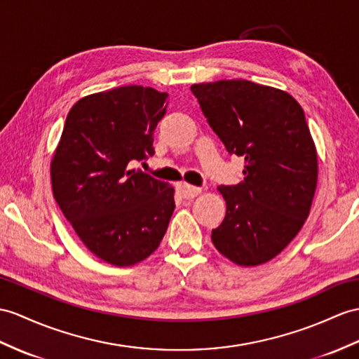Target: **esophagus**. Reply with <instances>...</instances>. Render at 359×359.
Listing matches in <instances>:
<instances>
[{"mask_svg": "<svg viewBox=\"0 0 359 359\" xmlns=\"http://www.w3.org/2000/svg\"><path fill=\"white\" fill-rule=\"evenodd\" d=\"M178 191H180V195L184 198V199H191V198L198 196L203 190H201L199 187L186 184V182H180V184H178Z\"/></svg>", "mask_w": 359, "mask_h": 359, "instance_id": "obj_1", "label": "esophagus"}]
</instances>
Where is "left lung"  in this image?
<instances>
[{
  "instance_id": "obj_1",
  "label": "left lung",
  "mask_w": 359,
  "mask_h": 359,
  "mask_svg": "<svg viewBox=\"0 0 359 359\" xmlns=\"http://www.w3.org/2000/svg\"><path fill=\"white\" fill-rule=\"evenodd\" d=\"M190 90L226 151L245 158L243 181L217 187L226 212L213 245L236 265L266 264L302 230L316 195L318 156L303 108L290 93L243 79Z\"/></svg>"
}]
</instances>
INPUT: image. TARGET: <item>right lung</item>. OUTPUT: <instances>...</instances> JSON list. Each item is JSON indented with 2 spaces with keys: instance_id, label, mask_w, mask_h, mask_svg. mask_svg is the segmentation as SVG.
<instances>
[{
  "instance_id": "add662e5",
  "label": "right lung",
  "mask_w": 359,
  "mask_h": 359,
  "mask_svg": "<svg viewBox=\"0 0 359 359\" xmlns=\"http://www.w3.org/2000/svg\"><path fill=\"white\" fill-rule=\"evenodd\" d=\"M168 95L128 85L94 93L69 109L50 164L53 196L95 257L133 266L160 247L175 190L130 163L152 156Z\"/></svg>"
}]
</instances>
